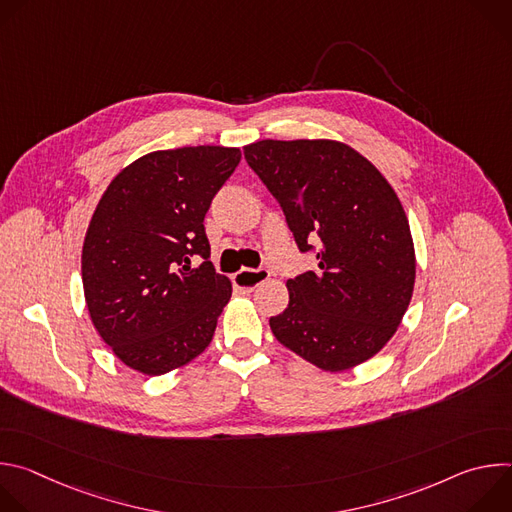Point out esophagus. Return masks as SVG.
I'll return each mask as SVG.
<instances>
[{
	"instance_id": "1",
	"label": "esophagus",
	"mask_w": 512,
	"mask_h": 512,
	"mask_svg": "<svg viewBox=\"0 0 512 512\" xmlns=\"http://www.w3.org/2000/svg\"><path fill=\"white\" fill-rule=\"evenodd\" d=\"M269 275L271 273L267 269H241L239 273H235L233 283H235V287H239V289H243V291H247V294H249V291H253L263 281H267Z\"/></svg>"
}]
</instances>
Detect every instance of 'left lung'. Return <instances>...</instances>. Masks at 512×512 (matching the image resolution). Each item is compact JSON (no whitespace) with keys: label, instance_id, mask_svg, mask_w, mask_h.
<instances>
[{"label":"left lung","instance_id":"left-lung-1","mask_svg":"<svg viewBox=\"0 0 512 512\" xmlns=\"http://www.w3.org/2000/svg\"><path fill=\"white\" fill-rule=\"evenodd\" d=\"M243 152L300 251H316L320 267L287 279L289 304L269 318L275 338L330 373L369 360L397 332L415 283L413 239L395 190L340 141L263 139Z\"/></svg>","mask_w":512,"mask_h":512}]
</instances>
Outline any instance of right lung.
<instances>
[{
    "label": "right lung",
    "instance_id": "right-lung-1",
    "mask_svg": "<svg viewBox=\"0 0 512 512\" xmlns=\"http://www.w3.org/2000/svg\"><path fill=\"white\" fill-rule=\"evenodd\" d=\"M239 162V148L223 145L152 152L123 168L95 208L83 245L87 308L115 356L143 375L198 356L231 300L204 216ZM194 254L203 263L190 270Z\"/></svg>",
    "mask_w": 512,
    "mask_h": 512
}]
</instances>
